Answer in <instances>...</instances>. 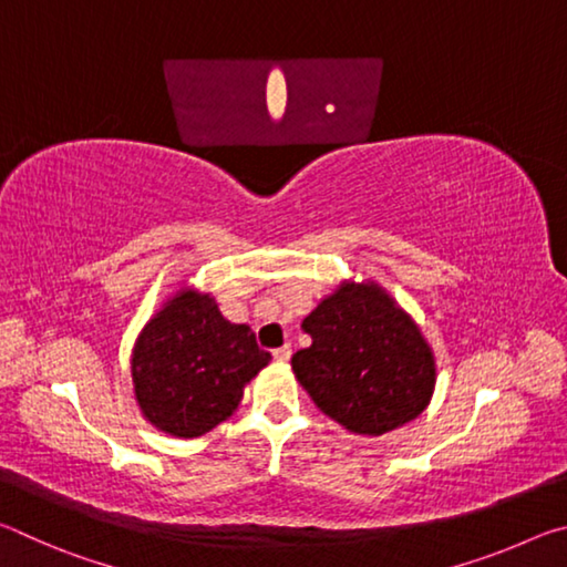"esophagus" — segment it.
Returning a JSON list of instances; mask_svg holds the SVG:
<instances>
[{"label": "esophagus", "instance_id": "34e87169", "mask_svg": "<svg viewBox=\"0 0 567 567\" xmlns=\"http://www.w3.org/2000/svg\"><path fill=\"white\" fill-rule=\"evenodd\" d=\"M290 354H292V344L287 342V344H282V348H277V350L272 352V358H275L277 362H287V360H290Z\"/></svg>", "mask_w": 567, "mask_h": 567}]
</instances>
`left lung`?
I'll list each match as a JSON object with an SVG mask.
<instances>
[{
	"label": "left lung",
	"mask_w": 567,
	"mask_h": 567,
	"mask_svg": "<svg viewBox=\"0 0 567 567\" xmlns=\"http://www.w3.org/2000/svg\"><path fill=\"white\" fill-rule=\"evenodd\" d=\"M312 344L292 370L324 415L358 435L415 420L435 388V360L408 312L375 282L342 285L302 320Z\"/></svg>",
	"instance_id": "8db88e82"
}]
</instances>
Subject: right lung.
<instances>
[{
	"instance_id": "right-lung-1",
	"label": "right lung",
	"mask_w": 567,
	"mask_h": 567,
	"mask_svg": "<svg viewBox=\"0 0 567 567\" xmlns=\"http://www.w3.org/2000/svg\"><path fill=\"white\" fill-rule=\"evenodd\" d=\"M270 360L247 324L225 320L209 295L185 290L134 344V395L162 433L199 437L233 415L243 388Z\"/></svg>"
}]
</instances>
